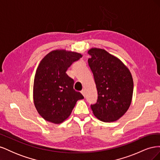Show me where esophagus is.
Returning <instances> with one entry per match:
<instances>
[{
	"mask_svg": "<svg viewBox=\"0 0 160 160\" xmlns=\"http://www.w3.org/2000/svg\"><path fill=\"white\" fill-rule=\"evenodd\" d=\"M81 94L83 95L84 97H85V89L82 90V91H81Z\"/></svg>",
	"mask_w": 160,
	"mask_h": 160,
	"instance_id": "1",
	"label": "esophagus"
}]
</instances>
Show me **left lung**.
Wrapping results in <instances>:
<instances>
[{
  "label": "left lung",
  "instance_id": "obj_1",
  "mask_svg": "<svg viewBox=\"0 0 160 160\" xmlns=\"http://www.w3.org/2000/svg\"><path fill=\"white\" fill-rule=\"evenodd\" d=\"M88 63L98 89L97 103L91 108L95 117L113 122L126 113L132 103L133 81L128 67L105 49L91 48Z\"/></svg>",
  "mask_w": 160,
  "mask_h": 160
}]
</instances>
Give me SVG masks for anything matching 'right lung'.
<instances>
[{
	"mask_svg": "<svg viewBox=\"0 0 160 160\" xmlns=\"http://www.w3.org/2000/svg\"><path fill=\"white\" fill-rule=\"evenodd\" d=\"M82 56L77 52L54 50L38 65L34 79L33 101L38 114L47 122H63L69 117L77 101L84 98L73 89L74 81L66 73L72 62Z\"/></svg>",
	"mask_w": 160,
	"mask_h": 160,
	"instance_id": "1",
	"label": "right lung"
}]
</instances>
